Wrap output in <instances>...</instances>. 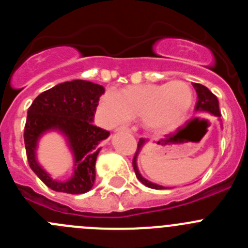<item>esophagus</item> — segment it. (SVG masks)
Returning <instances> with one entry per match:
<instances>
[{"label": "esophagus", "mask_w": 248, "mask_h": 248, "mask_svg": "<svg viewBox=\"0 0 248 248\" xmlns=\"http://www.w3.org/2000/svg\"><path fill=\"white\" fill-rule=\"evenodd\" d=\"M118 131H131L130 129L128 128V126H119V128L117 129Z\"/></svg>", "instance_id": "esophagus-1"}]
</instances>
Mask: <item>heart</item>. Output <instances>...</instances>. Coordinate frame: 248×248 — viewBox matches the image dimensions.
I'll return each instance as SVG.
<instances>
[{
    "mask_svg": "<svg viewBox=\"0 0 248 248\" xmlns=\"http://www.w3.org/2000/svg\"><path fill=\"white\" fill-rule=\"evenodd\" d=\"M194 94L189 84L180 80L165 84L131 85L118 92L108 89L99 103L105 123L120 124L143 118L145 126L154 131H169L180 125L189 113Z\"/></svg>",
    "mask_w": 248,
    "mask_h": 248,
    "instance_id": "b5f03b06",
    "label": "heart"
}]
</instances>
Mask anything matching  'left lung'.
<instances>
[{
    "instance_id": "8db88e82",
    "label": "left lung",
    "mask_w": 248,
    "mask_h": 248,
    "mask_svg": "<svg viewBox=\"0 0 248 248\" xmlns=\"http://www.w3.org/2000/svg\"><path fill=\"white\" fill-rule=\"evenodd\" d=\"M194 88L198 93V103H196V107H195V110L196 111H200V113H210L215 117H221V113H220V108H218V100L217 97L212 92H210L209 89L206 88L205 85L202 84H199V83H194ZM144 143H145V140L144 139H140L139 143H138V149H137V153L134 155V159H133V168H134V171L135 175H137L138 180L141 181L145 186L148 187H151V189H165L164 186H160L156 185L154 183H150L146 179H144L141 175H140L139 170H138V166H137V156L139 154L140 149L143 148Z\"/></svg>"
}]
</instances>
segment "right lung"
I'll return each mask as SVG.
<instances>
[{"label":"right lung","instance_id":"add662e5","mask_svg":"<svg viewBox=\"0 0 248 248\" xmlns=\"http://www.w3.org/2000/svg\"><path fill=\"white\" fill-rule=\"evenodd\" d=\"M102 94V85L76 79L41 93L28 108L23 134L28 164L49 189L65 194H84L93 187L99 143L109 137V131L92 123ZM50 128L62 131L74 151L75 175L64 183L53 181L35 160L36 141Z\"/></svg>","mask_w":248,"mask_h":248}]
</instances>
